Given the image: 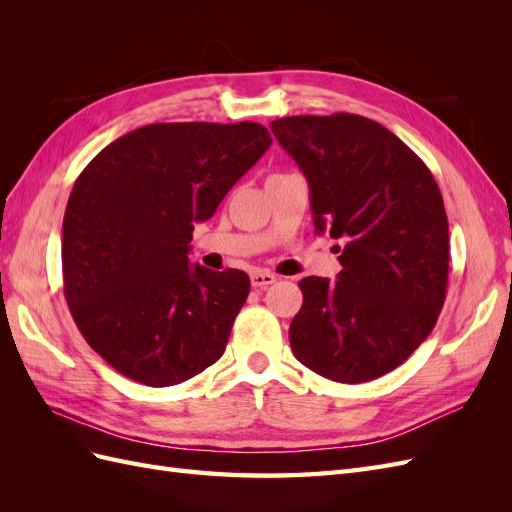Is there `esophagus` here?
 <instances>
[{
    "mask_svg": "<svg viewBox=\"0 0 512 512\" xmlns=\"http://www.w3.org/2000/svg\"><path fill=\"white\" fill-rule=\"evenodd\" d=\"M275 280H277V277L269 271H254L252 273V286L254 288H267V286L275 284Z\"/></svg>",
    "mask_w": 512,
    "mask_h": 512,
    "instance_id": "esophagus-1",
    "label": "esophagus"
}]
</instances>
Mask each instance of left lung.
I'll use <instances>...</instances> for the list:
<instances>
[{
    "instance_id": "left-lung-1",
    "label": "left lung",
    "mask_w": 512,
    "mask_h": 512,
    "mask_svg": "<svg viewBox=\"0 0 512 512\" xmlns=\"http://www.w3.org/2000/svg\"><path fill=\"white\" fill-rule=\"evenodd\" d=\"M309 185L316 232L339 252L337 282L301 280L290 324L297 359L335 382L389 374L425 342L448 282V220L423 160L361 115H297L271 123Z\"/></svg>"
}]
</instances>
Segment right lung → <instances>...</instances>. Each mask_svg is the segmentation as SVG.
<instances>
[{"label":"right lung","mask_w":512,"mask_h":512,"mask_svg":"<svg viewBox=\"0 0 512 512\" xmlns=\"http://www.w3.org/2000/svg\"><path fill=\"white\" fill-rule=\"evenodd\" d=\"M271 143L252 121L151 123L76 179L61 228L64 294L87 344L119 374L173 386L224 354L250 277L192 265V230Z\"/></svg>","instance_id":"1"}]
</instances>
